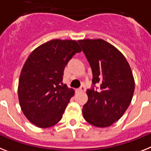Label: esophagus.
<instances>
[{
  "label": "esophagus",
  "instance_id": "obj_1",
  "mask_svg": "<svg viewBox=\"0 0 151 151\" xmlns=\"http://www.w3.org/2000/svg\"><path fill=\"white\" fill-rule=\"evenodd\" d=\"M77 93H84L86 91V87L85 86H81L79 89H77Z\"/></svg>",
  "mask_w": 151,
  "mask_h": 151
}]
</instances>
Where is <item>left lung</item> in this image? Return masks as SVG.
<instances>
[{
  "instance_id": "obj_1",
  "label": "left lung",
  "mask_w": 151,
  "mask_h": 151,
  "mask_svg": "<svg viewBox=\"0 0 151 151\" xmlns=\"http://www.w3.org/2000/svg\"><path fill=\"white\" fill-rule=\"evenodd\" d=\"M93 71V84L87 89L84 119L97 127H107L122 117L134 96L135 82L131 68L121 52L103 39L78 40Z\"/></svg>"
}]
</instances>
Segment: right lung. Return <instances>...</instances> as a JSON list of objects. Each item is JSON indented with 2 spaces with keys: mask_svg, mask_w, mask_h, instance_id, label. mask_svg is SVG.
I'll use <instances>...</instances> for the list:
<instances>
[{
  "mask_svg": "<svg viewBox=\"0 0 151 151\" xmlns=\"http://www.w3.org/2000/svg\"><path fill=\"white\" fill-rule=\"evenodd\" d=\"M81 51L75 40L53 39L32 51L24 62L18 82V99L26 118L36 127H50L62 119L75 94L74 89L61 86L65 67Z\"/></svg>",
  "mask_w": 151,
  "mask_h": 151,
  "instance_id": "add662e5",
  "label": "right lung"
}]
</instances>
